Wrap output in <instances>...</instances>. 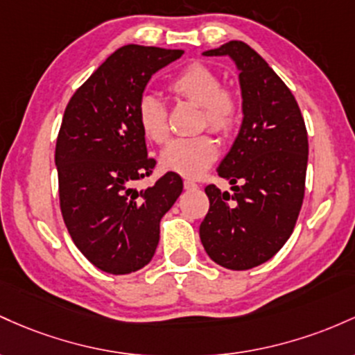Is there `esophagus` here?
<instances>
[{
	"label": "esophagus",
	"mask_w": 355,
	"mask_h": 355,
	"mask_svg": "<svg viewBox=\"0 0 355 355\" xmlns=\"http://www.w3.org/2000/svg\"><path fill=\"white\" fill-rule=\"evenodd\" d=\"M184 189H198V184L194 181H191V179H186V181H184Z\"/></svg>",
	"instance_id": "esophagus-1"
}]
</instances>
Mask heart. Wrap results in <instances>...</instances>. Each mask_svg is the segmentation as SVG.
I'll return each instance as SVG.
<instances>
[{
	"mask_svg": "<svg viewBox=\"0 0 355 355\" xmlns=\"http://www.w3.org/2000/svg\"><path fill=\"white\" fill-rule=\"evenodd\" d=\"M178 98L199 105V127L228 135L236 127L240 103L233 92L221 87V78L205 63H189L169 83ZM137 119L149 141L164 144L169 139L167 109L154 95H144L137 105ZM218 144L208 134L178 139L162 150L161 162L167 171L186 178H198L216 161Z\"/></svg>",
	"mask_w": 355,
	"mask_h": 355,
	"instance_id": "b5f03b06",
	"label": "heart"
}]
</instances>
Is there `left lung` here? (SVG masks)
<instances>
[{"label":"left lung","mask_w":355,"mask_h":355,"mask_svg":"<svg viewBox=\"0 0 355 355\" xmlns=\"http://www.w3.org/2000/svg\"><path fill=\"white\" fill-rule=\"evenodd\" d=\"M202 55L236 63L243 122L216 169L233 193L206 186L199 238L214 263L250 270L280 252L295 228L309 161L305 122L292 92L252 46L233 40Z\"/></svg>","instance_id":"left-lung-1"}]
</instances>
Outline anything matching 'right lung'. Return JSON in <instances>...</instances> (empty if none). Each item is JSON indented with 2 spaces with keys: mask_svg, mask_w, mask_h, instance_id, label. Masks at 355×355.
I'll use <instances>...</instances> for the list:
<instances>
[{
  "mask_svg": "<svg viewBox=\"0 0 355 355\" xmlns=\"http://www.w3.org/2000/svg\"><path fill=\"white\" fill-rule=\"evenodd\" d=\"M182 50L125 45L71 95L55 147L60 209L75 246L98 270L125 275L153 260L159 223L182 193V179L153 174L137 105L157 70Z\"/></svg>",
  "mask_w": 355,
  "mask_h": 355,
  "instance_id": "obj_1",
  "label": "right lung"
}]
</instances>
